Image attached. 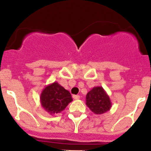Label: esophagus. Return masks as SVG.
<instances>
[{
  "mask_svg": "<svg viewBox=\"0 0 151 151\" xmlns=\"http://www.w3.org/2000/svg\"><path fill=\"white\" fill-rule=\"evenodd\" d=\"M80 96L79 95H73V99L75 100H77V99H80Z\"/></svg>",
  "mask_w": 151,
  "mask_h": 151,
  "instance_id": "obj_1",
  "label": "esophagus"
}]
</instances>
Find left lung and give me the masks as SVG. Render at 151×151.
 <instances>
[{"instance_id": "1", "label": "left lung", "mask_w": 151, "mask_h": 151, "mask_svg": "<svg viewBox=\"0 0 151 151\" xmlns=\"http://www.w3.org/2000/svg\"><path fill=\"white\" fill-rule=\"evenodd\" d=\"M86 105L96 115L108 112L112 107L109 96L101 86L94 87L86 95Z\"/></svg>"}]
</instances>
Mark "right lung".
<instances>
[{"label":"right lung","mask_w":151,"mask_h":151,"mask_svg":"<svg viewBox=\"0 0 151 151\" xmlns=\"http://www.w3.org/2000/svg\"><path fill=\"white\" fill-rule=\"evenodd\" d=\"M72 101L69 91L57 82L47 85L40 96V102L42 107L50 115L60 113Z\"/></svg>","instance_id":"add662e5"}]
</instances>
